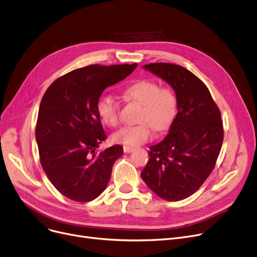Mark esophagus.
Masks as SVG:
<instances>
[{"mask_svg":"<svg viewBox=\"0 0 257 257\" xmlns=\"http://www.w3.org/2000/svg\"><path fill=\"white\" fill-rule=\"evenodd\" d=\"M122 149H124V152H125V153H130V152L135 151V148H133V147H129V146H124V147H122Z\"/></svg>","mask_w":257,"mask_h":257,"instance_id":"34e87169","label":"esophagus"}]
</instances>
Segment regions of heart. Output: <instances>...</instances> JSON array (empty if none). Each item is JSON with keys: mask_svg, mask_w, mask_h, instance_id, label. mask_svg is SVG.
Wrapping results in <instances>:
<instances>
[{"mask_svg": "<svg viewBox=\"0 0 257 257\" xmlns=\"http://www.w3.org/2000/svg\"><path fill=\"white\" fill-rule=\"evenodd\" d=\"M125 94L142 105L139 115L141 124L125 126L112 136L115 143L126 146H139L153 136V127L158 131L168 128L173 121L177 110V98L170 88L161 86L150 80H142L127 87ZM97 112L104 122L111 127L119 121V106L111 95H103L98 99Z\"/></svg>", "mask_w": 257, "mask_h": 257, "instance_id": "obj_1", "label": "heart"}]
</instances>
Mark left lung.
<instances>
[{
	"label": "left lung",
	"mask_w": 257,
	"mask_h": 257,
	"mask_svg": "<svg viewBox=\"0 0 257 257\" xmlns=\"http://www.w3.org/2000/svg\"><path fill=\"white\" fill-rule=\"evenodd\" d=\"M143 68L172 87L177 113L167 137L149 147L141 176L156 195L177 202L196 192L214 169L224 140L220 111L207 86L184 67L153 63Z\"/></svg>",
	"instance_id": "1"
}]
</instances>
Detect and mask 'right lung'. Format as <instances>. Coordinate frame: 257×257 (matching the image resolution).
Masks as SVG:
<instances>
[{
  "mask_svg": "<svg viewBox=\"0 0 257 257\" xmlns=\"http://www.w3.org/2000/svg\"><path fill=\"white\" fill-rule=\"evenodd\" d=\"M138 64L90 65L55 80L43 95L36 127L40 161L51 184L66 197L86 203L105 190L122 147L102 152L107 139L97 112L103 91L124 80Z\"/></svg>",
  "mask_w": 257,
  "mask_h": 257,
  "instance_id": "add662e5",
  "label": "right lung"
}]
</instances>
